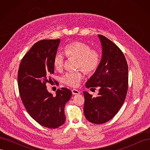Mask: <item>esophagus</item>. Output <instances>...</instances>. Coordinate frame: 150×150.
<instances>
[{
  "instance_id": "34e87169",
  "label": "esophagus",
  "mask_w": 150,
  "mask_h": 150,
  "mask_svg": "<svg viewBox=\"0 0 150 150\" xmlns=\"http://www.w3.org/2000/svg\"><path fill=\"white\" fill-rule=\"evenodd\" d=\"M72 94H74V95L79 94H80V91H78V89H73L72 90Z\"/></svg>"
}]
</instances>
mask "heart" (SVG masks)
<instances>
[{"label":"heart","mask_w":150,"mask_h":150,"mask_svg":"<svg viewBox=\"0 0 150 150\" xmlns=\"http://www.w3.org/2000/svg\"><path fill=\"white\" fill-rule=\"evenodd\" d=\"M66 55L69 58L78 59V67L82 68L86 73H92L97 69L101 60V54L96 49H91L88 44L82 42H72L64 49ZM64 57L61 52H57L54 58L53 65L55 69H63ZM83 78V71L68 72L62 77V81L70 87H78Z\"/></svg>","instance_id":"1"}]
</instances>
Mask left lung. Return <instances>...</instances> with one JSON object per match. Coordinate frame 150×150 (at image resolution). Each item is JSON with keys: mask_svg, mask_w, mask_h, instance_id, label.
Listing matches in <instances>:
<instances>
[{"mask_svg": "<svg viewBox=\"0 0 150 150\" xmlns=\"http://www.w3.org/2000/svg\"><path fill=\"white\" fill-rule=\"evenodd\" d=\"M102 57L94 73L86 82V88L99 87L94 98L84 91V113L88 121L103 124L119 111L126 98L128 84V67L121 49L111 40L98 34Z\"/></svg>", "mask_w": 150, "mask_h": 150, "instance_id": "left-lung-1", "label": "left lung"}]
</instances>
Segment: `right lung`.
<instances>
[{
    "label": "right lung",
    "mask_w": 150,
    "mask_h": 150,
    "mask_svg": "<svg viewBox=\"0 0 150 150\" xmlns=\"http://www.w3.org/2000/svg\"><path fill=\"white\" fill-rule=\"evenodd\" d=\"M60 39L42 40L34 44L22 58L18 71V87L24 105L30 116L39 124L57 128L66 121L64 107L71 91L62 88L56 95L47 89L46 83L54 72L53 61Z\"/></svg>",
    "instance_id": "1"
}]
</instances>
